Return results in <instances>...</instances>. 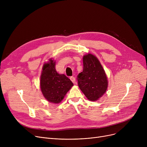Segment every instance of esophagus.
Instances as JSON below:
<instances>
[{"label":"esophagus","instance_id":"1","mask_svg":"<svg viewBox=\"0 0 147 147\" xmlns=\"http://www.w3.org/2000/svg\"><path fill=\"white\" fill-rule=\"evenodd\" d=\"M70 80H71V82L74 83V84H75L76 83V79H75V78L74 77H73V76H71V77H70Z\"/></svg>","mask_w":147,"mask_h":147}]
</instances>
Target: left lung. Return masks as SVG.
I'll list each match as a JSON object with an SVG mask.
<instances>
[{
    "label": "left lung",
    "mask_w": 147,
    "mask_h": 147,
    "mask_svg": "<svg viewBox=\"0 0 147 147\" xmlns=\"http://www.w3.org/2000/svg\"><path fill=\"white\" fill-rule=\"evenodd\" d=\"M83 63V71L78 76L79 87L89 101H97L107 89V75L98 59L92 54L84 55Z\"/></svg>",
    "instance_id": "left-lung-1"
}]
</instances>
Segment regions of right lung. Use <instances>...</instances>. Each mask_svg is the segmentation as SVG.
<instances>
[{"label": "right lung", "instance_id": "right-lung-1", "mask_svg": "<svg viewBox=\"0 0 147 147\" xmlns=\"http://www.w3.org/2000/svg\"><path fill=\"white\" fill-rule=\"evenodd\" d=\"M55 61L49 59L44 64L40 76V89L46 100L53 104L61 102L73 83L64 74H58L55 69Z\"/></svg>", "mask_w": 147, "mask_h": 147}]
</instances>
